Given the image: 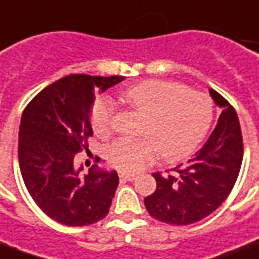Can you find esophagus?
<instances>
[{
	"label": "esophagus",
	"instance_id": "1",
	"mask_svg": "<svg viewBox=\"0 0 259 259\" xmlns=\"http://www.w3.org/2000/svg\"><path fill=\"white\" fill-rule=\"evenodd\" d=\"M119 179H121V182L134 181V179H135V175L125 174V172H119Z\"/></svg>",
	"mask_w": 259,
	"mask_h": 259
}]
</instances>
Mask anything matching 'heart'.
I'll use <instances>...</instances> for the list:
<instances>
[{"instance_id":"obj_1","label":"heart","mask_w":259,"mask_h":259,"mask_svg":"<svg viewBox=\"0 0 259 259\" xmlns=\"http://www.w3.org/2000/svg\"><path fill=\"white\" fill-rule=\"evenodd\" d=\"M122 99L144 114L140 138H119L108 145L107 160L122 172H138L153 162L156 153L166 160L186 156L200 144L213 121V101L204 93L167 80H145L128 87ZM114 106L99 97L90 121L94 133L111 131Z\"/></svg>"}]
</instances>
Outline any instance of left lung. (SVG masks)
Returning a JSON list of instances; mask_svg holds the SVG:
<instances>
[{"label": "left lung", "mask_w": 259, "mask_h": 259, "mask_svg": "<svg viewBox=\"0 0 259 259\" xmlns=\"http://www.w3.org/2000/svg\"><path fill=\"white\" fill-rule=\"evenodd\" d=\"M215 106L222 108L207 142L186 165L174 174H152L156 190L145 197L153 219L174 226L203 220L220 207L233 190L242 162V135L237 112L222 94L210 89Z\"/></svg>", "instance_id": "8db88e82"}]
</instances>
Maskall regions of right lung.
<instances>
[{"instance_id": "add662e5", "label": "right lung", "mask_w": 259, "mask_h": 259, "mask_svg": "<svg viewBox=\"0 0 259 259\" xmlns=\"http://www.w3.org/2000/svg\"><path fill=\"white\" fill-rule=\"evenodd\" d=\"M122 80L70 74L45 87L25 107L18 144L21 174L33 201L55 222L81 227L108 213L118 175L93 165L80 176L83 167L76 166V153L89 149L94 92Z\"/></svg>"}]
</instances>
